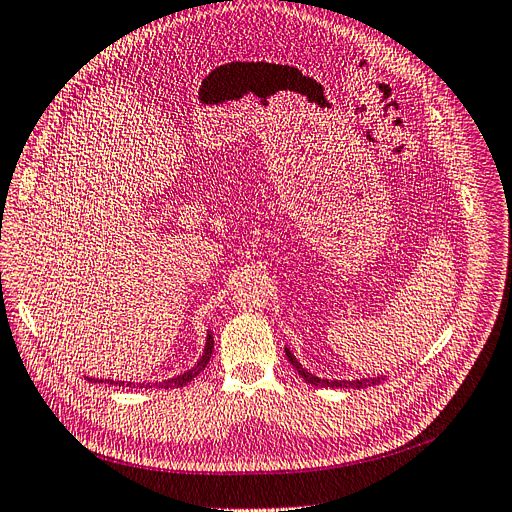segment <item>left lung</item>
<instances>
[{
	"instance_id": "1",
	"label": "left lung",
	"mask_w": 512,
	"mask_h": 512,
	"mask_svg": "<svg viewBox=\"0 0 512 512\" xmlns=\"http://www.w3.org/2000/svg\"><path fill=\"white\" fill-rule=\"evenodd\" d=\"M285 352H287V358H289V363L293 365V369L304 377V380L308 382V384H312V386H323V388H354V390H361V388H367V386H377L380 384L384 377H367V380H320V377H316V375H312L308 369H304L301 367V363H297V358L293 356V352L289 350V348H285Z\"/></svg>"
}]
</instances>
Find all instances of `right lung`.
Segmentation results:
<instances>
[{
  "label": "right lung",
  "instance_id": "1",
  "mask_svg": "<svg viewBox=\"0 0 512 512\" xmlns=\"http://www.w3.org/2000/svg\"><path fill=\"white\" fill-rule=\"evenodd\" d=\"M211 354H213V333H208V335H206V346H204V352H202V356H200V361H198L192 369L181 373V375H177V377H170V380L156 382V384H132V382H113V380H105V384H111V386H126V388H151V386H156V388H164V390L183 388L185 384L192 382L200 371H204V367L208 365V361H211ZM88 382H92V377H90ZM97 382H103V380H97Z\"/></svg>",
  "mask_w": 512,
  "mask_h": 512
}]
</instances>
